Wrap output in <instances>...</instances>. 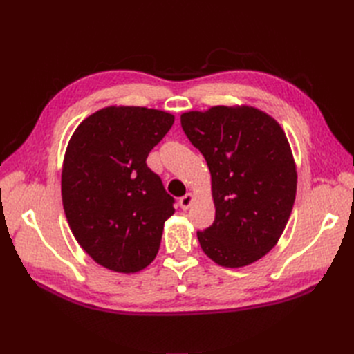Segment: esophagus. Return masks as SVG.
<instances>
[{"label":"esophagus","instance_id":"obj_1","mask_svg":"<svg viewBox=\"0 0 354 354\" xmlns=\"http://www.w3.org/2000/svg\"><path fill=\"white\" fill-rule=\"evenodd\" d=\"M194 203V195L192 194H186L185 196L180 198V207L181 209H187Z\"/></svg>","mask_w":354,"mask_h":354}]
</instances>
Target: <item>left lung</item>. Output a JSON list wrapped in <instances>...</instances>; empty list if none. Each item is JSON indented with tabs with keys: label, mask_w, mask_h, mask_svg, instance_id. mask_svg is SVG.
Wrapping results in <instances>:
<instances>
[{
	"label": "left lung",
	"mask_w": 354,
	"mask_h": 354,
	"mask_svg": "<svg viewBox=\"0 0 354 354\" xmlns=\"http://www.w3.org/2000/svg\"><path fill=\"white\" fill-rule=\"evenodd\" d=\"M180 120L212 174L216 217L196 232L201 248L226 268L259 261L280 240L296 196L298 174L283 128L250 106L187 111Z\"/></svg>",
	"instance_id": "left-lung-1"
}]
</instances>
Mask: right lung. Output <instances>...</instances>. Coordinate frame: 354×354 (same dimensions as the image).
Listing matches in <instances>:
<instances>
[{"mask_svg": "<svg viewBox=\"0 0 354 354\" xmlns=\"http://www.w3.org/2000/svg\"><path fill=\"white\" fill-rule=\"evenodd\" d=\"M173 123L162 110L110 106L86 118L68 141L64 212L80 247L104 268L138 272L158 254L174 198L146 159Z\"/></svg>", "mask_w": 354, "mask_h": 354, "instance_id": "add662e5", "label": "right lung"}]
</instances>
